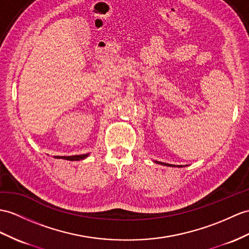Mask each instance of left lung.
Here are the masks:
<instances>
[{
    "instance_id": "obj_1",
    "label": "left lung",
    "mask_w": 249,
    "mask_h": 249,
    "mask_svg": "<svg viewBox=\"0 0 249 249\" xmlns=\"http://www.w3.org/2000/svg\"><path fill=\"white\" fill-rule=\"evenodd\" d=\"M157 163H160V165H163V166H172V167H175L174 165H169V163H165V162H160V161H155ZM178 167H181V166H178Z\"/></svg>"
}]
</instances>
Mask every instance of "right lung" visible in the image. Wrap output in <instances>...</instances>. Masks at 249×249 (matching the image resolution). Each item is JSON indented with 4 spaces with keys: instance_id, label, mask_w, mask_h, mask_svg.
<instances>
[{
    "instance_id": "right-lung-1",
    "label": "right lung",
    "mask_w": 249,
    "mask_h": 249,
    "mask_svg": "<svg viewBox=\"0 0 249 249\" xmlns=\"http://www.w3.org/2000/svg\"><path fill=\"white\" fill-rule=\"evenodd\" d=\"M88 156H89V154L72 155V156H54V157H56V159H63V160H84Z\"/></svg>"
}]
</instances>
